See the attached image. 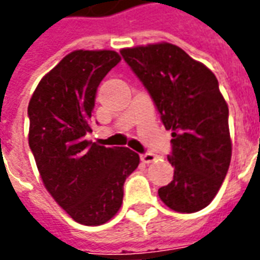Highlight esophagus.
I'll use <instances>...</instances> for the list:
<instances>
[{"mask_svg": "<svg viewBox=\"0 0 260 260\" xmlns=\"http://www.w3.org/2000/svg\"><path fill=\"white\" fill-rule=\"evenodd\" d=\"M157 158V155L151 154V153H145V154L140 155V159H142V162H145V164H150V162H153Z\"/></svg>", "mask_w": 260, "mask_h": 260, "instance_id": "34e87169", "label": "esophagus"}]
</instances>
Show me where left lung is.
<instances>
[{
  "mask_svg": "<svg viewBox=\"0 0 260 260\" xmlns=\"http://www.w3.org/2000/svg\"><path fill=\"white\" fill-rule=\"evenodd\" d=\"M145 85L161 121L172 131L171 183L158 189L176 212L205 208L220 189L232 158L229 107L208 67L176 45L162 42L121 51Z\"/></svg>",
  "mask_w": 260,
  "mask_h": 260,
  "instance_id": "1",
  "label": "left lung"
}]
</instances>
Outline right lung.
Instances as JSON below:
<instances>
[{
	"label": "right lung",
	"mask_w": 260,
	"mask_h": 260,
	"mask_svg": "<svg viewBox=\"0 0 260 260\" xmlns=\"http://www.w3.org/2000/svg\"><path fill=\"white\" fill-rule=\"evenodd\" d=\"M120 60L114 51L71 52L40 81L28 103V145L44 186L86 226L118 212L125 179L139 165L132 150L85 139L98 86Z\"/></svg>",
	"instance_id": "obj_1"
}]
</instances>
